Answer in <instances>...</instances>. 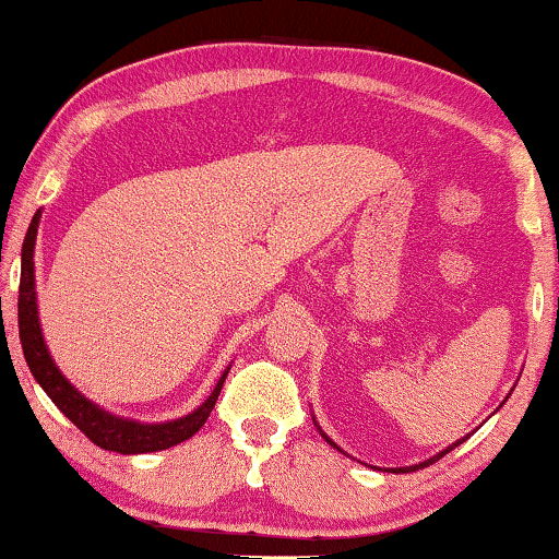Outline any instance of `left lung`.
<instances>
[{
  "label": "left lung",
  "instance_id": "obj_1",
  "mask_svg": "<svg viewBox=\"0 0 559 559\" xmlns=\"http://www.w3.org/2000/svg\"><path fill=\"white\" fill-rule=\"evenodd\" d=\"M323 438H325L328 442H331V445H333V448H338V445H335V442H333L331 438H328V435H325V432H323ZM463 440H465V438H463ZM463 440H457V442H453V445H448V448H445V450H442V453H438V455L427 457V461H425V463H419V465H407V468H394V471H404V473H409V471H417V468H427V465H432L435 461H440V457H442V455H448V453H450V450H455L457 445H461V442H463ZM338 450H341V448H338Z\"/></svg>",
  "mask_w": 559,
  "mask_h": 559
}]
</instances>
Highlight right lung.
I'll use <instances>...</instances> for the list:
<instances>
[{
	"label": "right lung",
	"instance_id": "right-lung-1",
	"mask_svg": "<svg viewBox=\"0 0 559 559\" xmlns=\"http://www.w3.org/2000/svg\"><path fill=\"white\" fill-rule=\"evenodd\" d=\"M37 224H40V211L29 221V228L25 234V243H22V272H20V300H17V318H20V341L25 361L37 379V384L45 389V394L56 402V407L94 442V445L104 450H114L121 455H136V453H155V450H165L178 445V442L193 438L209 419L211 409L216 407V400L224 386L226 373L218 379L216 389H213L209 400L201 407L190 412V415L173 419V423H134V419H124L111 415L86 400L71 381H68L48 354L45 346L40 320H37V300H35V239H37Z\"/></svg>",
	"mask_w": 559,
	"mask_h": 559
}]
</instances>
